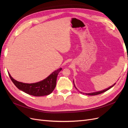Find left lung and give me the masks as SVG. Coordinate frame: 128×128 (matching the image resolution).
Returning <instances> with one entry per match:
<instances>
[{"label": "left lung", "mask_w": 128, "mask_h": 128, "mask_svg": "<svg viewBox=\"0 0 128 128\" xmlns=\"http://www.w3.org/2000/svg\"><path fill=\"white\" fill-rule=\"evenodd\" d=\"M73 83H74V81H73ZM115 84H116V83L114 84L113 85V86H111L109 87V88H106V89H104V90H102V91H98V92H93V93H90V94H86V95H89V96H95V95H98V94H102V93H104V92L107 91V90H109V89H110V88H112V87L114 86H115ZM74 86H75V88L77 89V88H76V86H75V85H74ZM81 93H82V92H81ZM83 94H84V93H83Z\"/></svg>", "instance_id": "8db88e82"}]
</instances>
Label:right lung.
Returning <instances> with one entry per match:
<instances>
[{
    "mask_svg": "<svg viewBox=\"0 0 128 128\" xmlns=\"http://www.w3.org/2000/svg\"><path fill=\"white\" fill-rule=\"evenodd\" d=\"M61 70L62 68H60L53 72L44 80L39 82L30 84L18 82L10 76L9 72L8 75L12 81L19 90L30 95L40 96H47L51 94L56 88L58 74Z\"/></svg>",
    "mask_w": 128,
    "mask_h": 128,
    "instance_id": "obj_1",
    "label": "right lung"
}]
</instances>
